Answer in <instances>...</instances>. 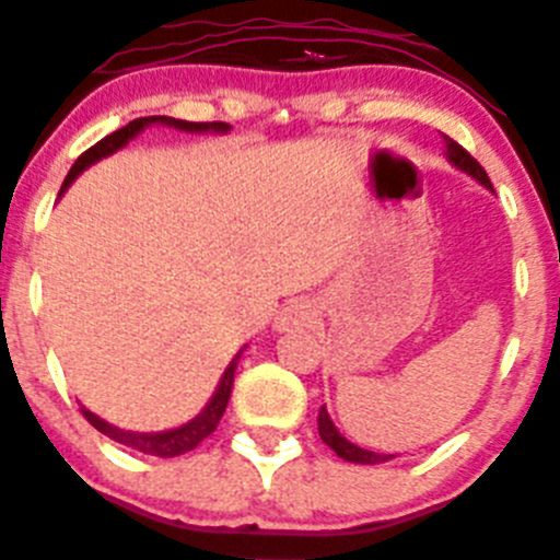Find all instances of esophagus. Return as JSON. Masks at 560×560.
<instances>
[{
    "label": "esophagus",
    "mask_w": 560,
    "mask_h": 560,
    "mask_svg": "<svg viewBox=\"0 0 560 560\" xmlns=\"http://www.w3.org/2000/svg\"><path fill=\"white\" fill-rule=\"evenodd\" d=\"M314 316H316V311L308 300H290V303L279 311V316H276V329H279V332H284V329L305 327V325H311V319H314Z\"/></svg>",
    "instance_id": "obj_1"
}]
</instances>
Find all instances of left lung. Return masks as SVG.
Returning <instances> with one entry per match:
<instances>
[{
    "label": "left lung",
    "mask_w": 560,
    "mask_h": 560,
    "mask_svg": "<svg viewBox=\"0 0 560 560\" xmlns=\"http://www.w3.org/2000/svg\"><path fill=\"white\" fill-rule=\"evenodd\" d=\"M443 141H445V158H448L451 166H456L458 172L469 174L475 182H480L486 190L493 192V185L491 179H488V174L482 172V166L478 161H475L472 155H469L467 150H464L462 144H456L451 137H445L443 133ZM319 438L325 440V443L338 453L343 462H351V464H384V462H392L394 453H375V451H368V448H359V445L351 443V440H346L343 434L338 432V427H335L332 419H329L327 408L322 405L319 408Z\"/></svg>",
    "instance_id": "left-lung-1"
}]
</instances>
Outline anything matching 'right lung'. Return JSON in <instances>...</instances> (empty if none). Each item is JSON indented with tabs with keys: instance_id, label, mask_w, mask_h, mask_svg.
<instances>
[{
	"instance_id": "1",
	"label": "right lung",
	"mask_w": 560,
	"mask_h": 560,
	"mask_svg": "<svg viewBox=\"0 0 560 560\" xmlns=\"http://www.w3.org/2000/svg\"><path fill=\"white\" fill-rule=\"evenodd\" d=\"M150 126L179 128V131H187V133H228V131H231V126H228V122H190V120H176V117H166V115L137 117V120H131L128 126L117 128L115 133H109V137L96 141L91 150L82 152L78 161H74V166L69 168V174H67V179H63L58 198H61L63 192L69 190V185H72V182L78 179V176L85 172V168H91L93 163L104 161V158L115 155L117 150H122L128 141L137 139L139 133L144 131V128H150ZM244 349H246V346H244ZM244 349H241L238 354L231 359V364L225 368L220 384H217L214 394H211V399L206 402V408L201 410V413H198L196 419L182 423V427L166 429V432H128V429H120V427H115V423L98 419V416L91 413L88 408H82V416H85V419L91 421L93 427L98 429V432L107 434V438L115 440V443L126 445V448L147 453V456H161V458L182 456V453L192 451L198 443H203V440L209 438L211 432H214L217 423H220L222 413H225V408H228V399H231L233 375H235V368H238V359H241V354H244Z\"/></svg>"
}]
</instances>
